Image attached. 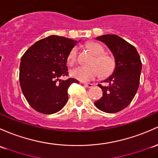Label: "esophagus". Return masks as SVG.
<instances>
[{"label":"esophagus","instance_id":"1","mask_svg":"<svg viewBox=\"0 0 158 158\" xmlns=\"http://www.w3.org/2000/svg\"><path fill=\"white\" fill-rule=\"evenodd\" d=\"M84 85L87 88H92L93 84L92 83H84Z\"/></svg>","mask_w":158,"mask_h":158}]
</instances>
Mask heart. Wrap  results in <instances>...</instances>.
Masks as SVG:
<instances>
[{
  "mask_svg": "<svg viewBox=\"0 0 158 158\" xmlns=\"http://www.w3.org/2000/svg\"><path fill=\"white\" fill-rule=\"evenodd\" d=\"M88 48L94 55L89 66H78L71 71L70 74L76 79L88 82L101 76L107 77L114 72L115 69V60L112 57L104 54V49L101 44L92 42L88 44ZM77 58V48H73L67 56V63L69 66H73Z\"/></svg>",
  "mask_w": 158,
  "mask_h": 158,
  "instance_id": "b5f03b06",
  "label": "heart"
}]
</instances>
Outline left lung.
Instances as JSON below:
<instances>
[{
	"label": "left lung",
	"mask_w": 158,
	"mask_h": 158,
	"mask_svg": "<svg viewBox=\"0 0 158 158\" xmlns=\"http://www.w3.org/2000/svg\"><path fill=\"white\" fill-rule=\"evenodd\" d=\"M104 42L112 52L115 60V69L104 82L108 85H98L102 89L103 97L94 102L97 108L114 114L127 107L139 86L142 62L133 45L117 35H103L96 38Z\"/></svg>",
	"instance_id": "obj_1"
}]
</instances>
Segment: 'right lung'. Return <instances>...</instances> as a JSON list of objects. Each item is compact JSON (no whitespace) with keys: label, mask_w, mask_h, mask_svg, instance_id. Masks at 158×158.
I'll return each mask as SVG.
<instances>
[{"label":"right lung","mask_w":158,"mask_h":158,"mask_svg":"<svg viewBox=\"0 0 158 158\" xmlns=\"http://www.w3.org/2000/svg\"><path fill=\"white\" fill-rule=\"evenodd\" d=\"M77 41L57 35L39 40L23 54L19 66V83L26 101L33 109L44 114L60 110L68 101V88L79 83L69 78L67 56Z\"/></svg>","instance_id":"obj_1"}]
</instances>
